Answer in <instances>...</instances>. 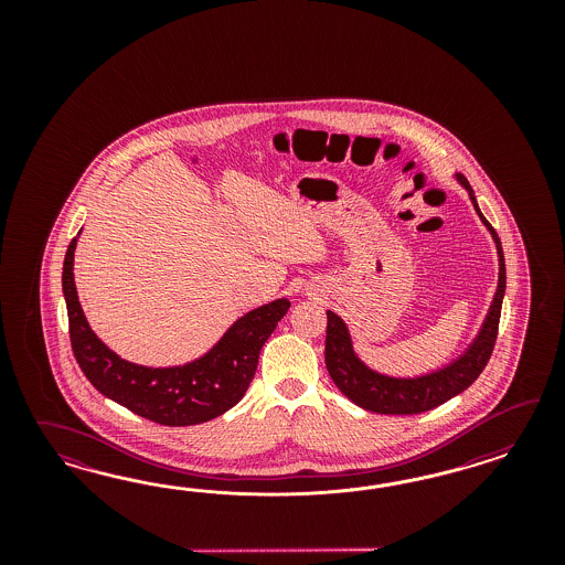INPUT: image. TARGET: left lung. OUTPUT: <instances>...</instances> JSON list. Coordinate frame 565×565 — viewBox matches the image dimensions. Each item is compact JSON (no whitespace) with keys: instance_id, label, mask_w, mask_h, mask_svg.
<instances>
[{"instance_id":"8db88e82","label":"left lung","mask_w":565,"mask_h":565,"mask_svg":"<svg viewBox=\"0 0 565 565\" xmlns=\"http://www.w3.org/2000/svg\"><path fill=\"white\" fill-rule=\"evenodd\" d=\"M454 178L468 192L480 222L489 230L491 238L495 242L499 279H497V290L493 294L491 307L487 310V317L480 326L479 333L463 348L460 356L447 362L441 369L414 376L385 375L381 371L371 369L356 354L348 323L338 312L327 310V371L333 379V383L338 385V390L362 411L376 412V414H420V412L433 411L445 404L447 399L462 394L463 390H468L479 379L482 369L491 359L499 317H501V305L505 296V258H503V248L495 230L480 213L475 190L470 189L462 173H454Z\"/></svg>"}]
</instances>
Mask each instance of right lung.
<instances>
[{"label": "right lung", "mask_w": 565, "mask_h": 565, "mask_svg": "<svg viewBox=\"0 0 565 565\" xmlns=\"http://www.w3.org/2000/svg\"><path fill=\"white\" fill-rule=\"evenodd\" d=\"M78 236L66 250L62 290L68 308L72 350L93 387L124 408L166 427L201 425L234 408L255 376L263 343L288 312L290 300L277 298L248 310L199 359L173 366L137 364L103 343L86 321L74 284Z\"/></svg>", "instance_id": "add662e5"}]
</instances>
